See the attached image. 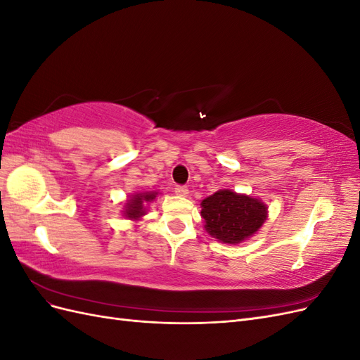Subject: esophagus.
I'll return each instance as SVG.
<instances>
[{"label":"esophagus","instance_id":"obj_1","mask_svg":"<svg viewBox=\"0 0 360 360\" xmlns=\"http://www.w3.org/2000/svg\"><path fill=\"white\" fill-rule=\"evenodd\" d=\"M174 191H176L179 197H188V195H189L188 186H176V188H174Z\"/></svg>","mask_w":360,"mask_h":360}]
</instances>
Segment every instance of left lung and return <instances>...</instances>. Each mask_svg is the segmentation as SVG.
<instances>
[{"instance_id":"left-lung-1","label":"left lung","mask_w":360,"mask_h":360,"mask_svg":"<svg viewBox=\"0 0 360 360\" xmlns=\"http://www.w3.org/2000/svg\"><path fill=\"white\" fill-rule=\"evenodd\" d=\"M200 205L205 231L226 245L248 240L269 217V207L263 200L231 189H219Z\"/></svg>"}]
</instances>
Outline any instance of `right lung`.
Listing matches in <instances>:
<instances>
[{
    "instance_id": "add662e5",
    "label": "right lung",
    "mask_w": 360,
    "mask_h": 360,
    "mask_svg": "<svg viewBox=\"0 0 360 360\" xmlns=\"http://www.w3.org/2000/svg\"><path fill=\"white\" fill-rule=\"evenodd\" d=\"M156 197H159L158 191H141L135 192L134 195L124 201L123 205V216L129 221L138 222L143 219V217L147 214V204L155 201Z\"/></svg>"
}]
</instances>
